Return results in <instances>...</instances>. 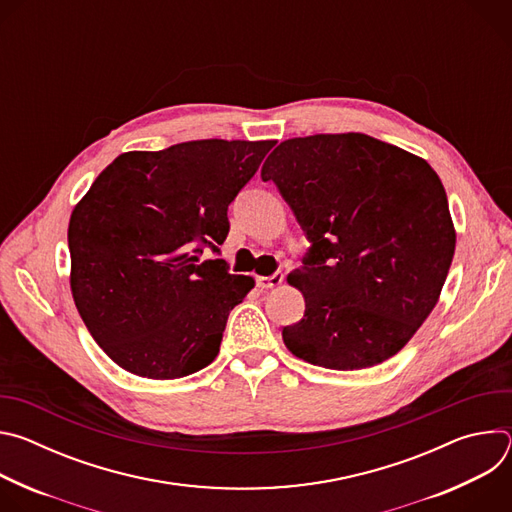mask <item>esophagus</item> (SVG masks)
Masks as SVG:
<instances>
[{"label": "esophagus", "instance_id": "obj_1", "mask_svg": "<svg viewBox=\"0 0 512 512\" xmlns=\"http://www.w3.org/2000/svg\"><path fill=\"white\" fill-rule=\"evenodd\" d=\"M283 283V273H273V275H259L257 277V285L261 289H271V287H277Z\"/></svg>", "mask_w": 512, "mask_h": 512}]
</instances>
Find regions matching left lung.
<instances>
[{
  "instance_id": "obj_1",
  "label": "left lung",
  "mask_w": 512,
  "mask_h": 512,
  "mask_svg": "<svg viewBox=\"0 0 512 512\" xmlns=\"http://www.w3.org/2000/svg\"><path fill=\"white\" fill-rule=\"evenodd\" d=\"M312 241L287 283L306 312L291 354L358 371L397 354L440 300L456 229L444 184L419 156L364 133L281 141L261 168Z\"/></svg>"
}]
</instances>
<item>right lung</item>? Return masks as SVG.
I'll use <instances>...</instances> for the list:
<instances>
[{"label":"right lung","instance_id":"add662e5","mask_svg":"<svg viewBox=\"0 0 512 512\" xmlns=\"http://www.w3.org/2000/svg\"><path fill=\"white\" fill-rule=\"evenodd\" d=\"M275 143L200 139L125 152L77 202L68 223L72 300L127 373L180 379L216 358L255 279L229 273L223 259L198 263L196 243L227 239L229 204Z\"/></svg>","mask_w":512,"mask_h":512}]
</instances>
